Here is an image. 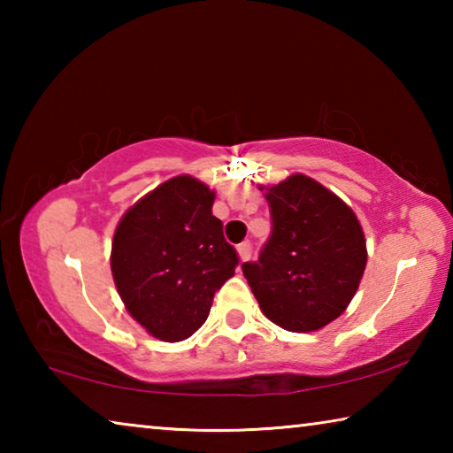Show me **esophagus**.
<instances>
[{"label":"esophagus","instance_id":"1","mask_svg":"<svg viewBox=\"0 0 453 453\" xmlns=\"http://www.w3.org/2000/svg\"><path fill=\"white\" fill-rule=\"evenodd\" d=\"M237 254H240L242 262H248V259L251 257V243L250 242H243V243L237 245Z\"/></svg>","mask_w":453,"mask_h":453}]
</instances>
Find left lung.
<instances>
[{
    "instance_id": "left-lung-1",
    "label": "left lung",
    "mask_w": 453,
    "mask_h": 453,
    "mask_svg": "<svg viewBox=\"0 0 453 453\" xmlns=\"http://www.w3.org/2000/svg\"><path fill=\"white\" fill-rule=\"evenodd\" d=\"M264 189V188H259ZM272 235L242 264L264 316L288 332H316L356 296L367 250L356 213L308 175L265 188Z\"/></svg>"
}]
</instances>
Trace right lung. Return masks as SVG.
<instances>
[{
	"label": "right lung",
	"mask_w": 453,
	"mask_h": 453,
	"mask_svg": "<svg viewBox=\"0 0 453 453\" xmlns=\"http://www.w3.org/2000/svg\"><path fill=\"white\" fill-rule=\"evenodd\" d=\"M213 199L205 183L178 175L132 205L113 234L111 273L121 302L162 342L194 335L240 264L211 213Z\"/></svg>",
	"instance_id": "obj_1"
}]
</instances>
